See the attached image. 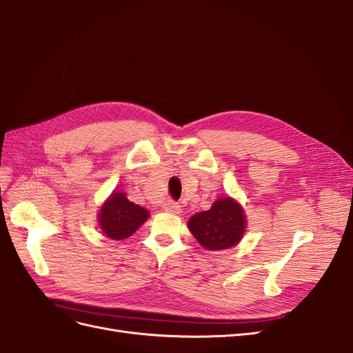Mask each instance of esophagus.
<instances>
[{
    "instance_id": "esophagus-1",
    "label": "esophagus",
    "mask_w": 353,
    "mask_h": 353,
    "mask_svg": "<svg viewBox=\"0 0 353 353\" xmlns=\"http://www.w3.org/2000/svg\"><path fill=\"white\" fill-rule=\"evenodd\" d=\"M163 209L166 212H170V213H179L181 212V206L174 200H168L163 205Z\"/></svg>"
}]
</instances>
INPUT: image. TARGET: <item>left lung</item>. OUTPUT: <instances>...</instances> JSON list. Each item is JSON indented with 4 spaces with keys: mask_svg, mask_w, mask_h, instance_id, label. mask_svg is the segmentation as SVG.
Returning <instances> with one entry per match:
<instances>
[{
    "mask_svg": "<svg viewBox=\"0 0 353 353\" xmlns=\"http://www.w3.org/2000/svg\"><path fill=\"white\" fill-rule=\"evenodd\" d=\"M245 228V218L236 200L223 197L188 221V230L208 250H223L236 245Z\"/></svg>",
    "mask_w": 353,
    "mask_h": 353,
    "instance_id": "obj_1",
    "label": "left lung"
}]
</instances>
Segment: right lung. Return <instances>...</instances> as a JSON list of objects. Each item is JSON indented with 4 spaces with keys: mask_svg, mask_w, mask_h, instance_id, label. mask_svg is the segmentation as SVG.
I'll list each match as a JSON object with an SVG mask.
<instances>
[{
    "mask_svg": "<svg viewBox=\"0 0 353 353\" xmlns=\"http://www.w3.org/2000/svg\"><path fill=\"white\" fill-rule=\"evenodd\" d=\"M148 218V212L130 201L123 193H114L100 210V228L105 237L123 240L140 228Z\"/></svg>",
    "mask_w": 353,
    "mask_h": 353,
    "instance_id": "1",
    "label": "right lung"
}]
</instances>
